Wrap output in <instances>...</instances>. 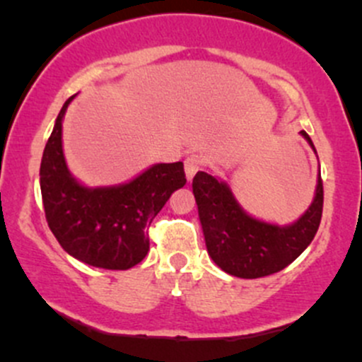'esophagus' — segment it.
Instances as JSON below:
<instances>
[{
    "label": "esophagus",
    "instance_id": "obj_1",
    "mask_svg": "<svg viewBox=\"0 0 362 362\" xmlns=\"http://www.w3.org/2000/svg\"><path fill=\"white\" fill-rule=\"evenodd\" d=\"M202 164L203 160L198 154H189L187 158H185L184 168H185V177H187V180H192V177H194L196 171L202 168Z\"/></svg>",
    "mask_w": 362,
    "mask_h": 362
}]
</instances>
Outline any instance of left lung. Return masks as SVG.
Returning <instances> with one entry per match:
<instances>
[{"label": "left lung", "mask_w": 362, "mask_h": 362, "mask_svg": "<svg viewBox=\"0 0 362 362\" xmlns=\"http://www.w3.org/2000/svg\"><path fill=\"white\" fill-rule=\"evenodd\" d=\"M312 148V140L301 131ZM204 242L210 257L226 273L238 279H261L289 266L312 243L322 218L324 187L317 191L308 210L291 226L268 224L242 210L228 184L206 171L192 178Z\"/></svg>", "instance_id": "1"}]
</instances>
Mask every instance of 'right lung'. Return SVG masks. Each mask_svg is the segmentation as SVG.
I'll list each match as a JSON object with an SVG mask.
<instances>
[{
    "label": "right lung",
    "instance_id": "right-lung-1",
    "mask_svg": "<svg viewBox=\"0 0 362 362\" xmlns=\"http://www.w3.org/2000/svg\"><path fill=\"white\" fill-rule=\"evenodd\" d=\"M61 108L40 166V187L50 231L78 261L105 269H129L144 261L148 228L177 189L185 185L184 164H156L134 180L89 189L69 175L63 154Z\"/></svg>",
    "mask_w": 362,
    "mask_h": 362
}]
</instances>
